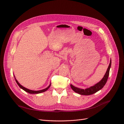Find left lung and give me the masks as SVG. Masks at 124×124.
Instances as JSON below:
<instances>
[{
	"label": "left lung",
	"mask_w": 124,
	"mask_h": 124,
	"mask_svg": "<svg viewBox=\"0 0 124 124\" xmlns=\"http://www.w3.org/2000/svg\"><path fill=\"white\" fill-rule=\"evenodd\" d=\"M111 65V60L110 61L109 67L108 68L104 76V77H103V78L101 79V80L99 82L97 83L96 85H95L93 86H91L89 87V88H87L85 90L77 88V87H75L71 85H70L71 88L72 89V90L74 92H75L76 93H78L80 95H90L97 92H98L100 90H101L106 85V83L107 81L108 78V77H109Z\"/></svg>",
	"instance_id": "left-lung-1"
}]
</instances>
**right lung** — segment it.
I'll list each match as a JSON object with an SVG mask.
<instances>
[{"label": "right lung", "mask_w": 124, "mask_h": 124, "mask_svg": "<svg viewBox=\"0 0 124 124\" xmlns=\"http://www.w3.org/2000/svg\"><path fill=\"white\" fill-rule=\"evenodd\" d=\"M15 81H16V83H17V85H18V86H19L20 87H21V89H22L23 90L25 91L26 92H27L29 93H30V94H39V93L44 92H45L46 90H47L49 88V87H50V85H51V84H50V85L48 86L47 87H46V89H43V90H39V91H32V90H30L26 88V87L23 86L22 85H20V84L18 83V82L17 81V80L15 79Z\"/></svg>", "instance_id": "right-lung-1"}]
</instances>
